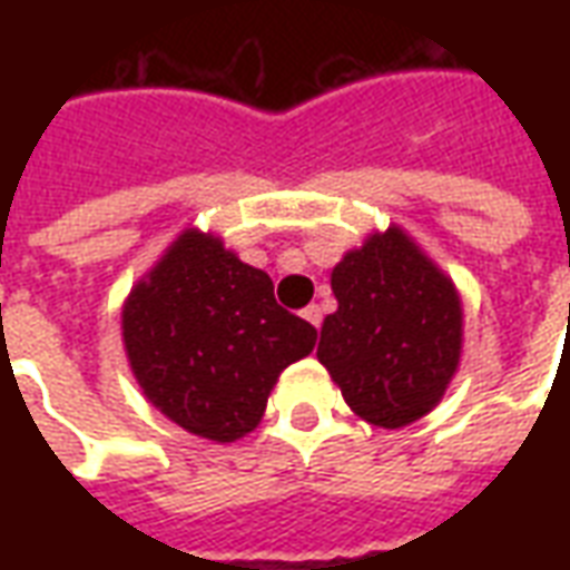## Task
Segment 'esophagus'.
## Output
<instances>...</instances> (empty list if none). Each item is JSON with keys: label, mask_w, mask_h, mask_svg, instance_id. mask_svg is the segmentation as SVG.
Returning a JSON list of instances; mask_svg holds the SVG:
<instances>
[{"label": "esophagus", "mask_w": 570, "mask_h": 570, "mask_svg": "<svg viewBox=\"0 0 570 570\" xmlns=\"http://www.w3.org/2000/svg\"><path fill=\"white\" fill-rule=\"evenodd\" d=\"M302 317H305V321H308L311 326H314V330H317V326H321V321H323V311H321V305H308V308L302 311Z\"/></svg>", "instance_id": "34e87169"}]
</instances>
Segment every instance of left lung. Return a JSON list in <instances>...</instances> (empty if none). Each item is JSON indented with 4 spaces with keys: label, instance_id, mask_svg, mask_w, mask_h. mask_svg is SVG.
<instances>
[{
    "label": "left lung",
    "instance_id": "obj_1",
    "mask_svg": "<svg viewBox=\"0 0 570 570\" xmlns=\"http://www.w3.org/2000/svg\"><path fill=\"white\" fill-rule=\"evenodd\" d=\"M338 308L321 326V360L354 415L406 428L440 406L461 366L464 302L449 274L400 225L372 232L333 268Z\"/></svg>",
    "mask_w": 570,
    "mask_h": 570
}]
</instances>
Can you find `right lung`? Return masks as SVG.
<instances>
[{"mask_svg": "<svg viewBox=\"0 0 570 570\" xmlns=\"http://www.w3.org/2000/svg\"><path fill=\"white\" fill-rule=\"evenodd\" d=\"M121 342L142 396L164 419L235 442L256 430L281 372L308 357L317 330L274 302L262 268L191 225L128 293Z\"/></svg>", "mask_w": 570, "mask_h": 570, "instance_id": "1", "label": "right lung"}]
</instances>
